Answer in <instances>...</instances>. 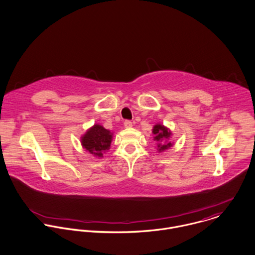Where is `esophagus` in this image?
<instances>
[{
	"label": "esophagus",
	"mask_w": 255,
	"mask_h": 255,
	"mask_svg": "<svg viewBox=\"0 0 255 255\" xmlns=\"http://www.w3.org/2000/svg\"><path fill=\"white\" fill-rule=\"evenodd\" d=\"M124 126H125V128H131V127H132V123H131L130 121H126V122L124 123Z\"/></svg>",
	"instance_id": "34e87169"
}]
</instances>
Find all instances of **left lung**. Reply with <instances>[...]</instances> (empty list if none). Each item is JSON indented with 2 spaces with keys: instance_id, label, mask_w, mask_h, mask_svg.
I'll return each mask as SVG.
<instances>
[{
  "instance_id": "1",
  "label": "left lung",
  "mask_w": 255,
  "mask_h": 255,
  "mask_svg": "<svg viewBox=\"0 0 255 255\" xmlns=\"http://www.w3.org/2000/svg\"><path fill=\"white\" fill-rule=\"evenodd\" d=\"M152 133H153V140L156 142L157 151L159 153L164 152L174 145V142L170 140L172 136V132L167 127L161 124H156L153 127Z\"/></svg>"
}]
</instances>
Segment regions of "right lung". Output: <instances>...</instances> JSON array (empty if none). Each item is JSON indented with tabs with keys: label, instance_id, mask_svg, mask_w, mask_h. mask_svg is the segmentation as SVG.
Segmentation results:
<instances>
[{
	"label": "right lung",
	"instance_id": "1",
	"mask_svg": "<svg viewBox=\"0 0 255 255\" xmlns=\"http://www.w3.org/2000/svg\"><path fill=\"white\" fill-rule=\"evenodd\" d=\"M112 140L113 132L98 124L88 128L80 137L83 149L96 158L103 157V154L109 150Z\"/></svg>",
	"mask_w": 255,
	"mask_h": 255
}]
</instances>
